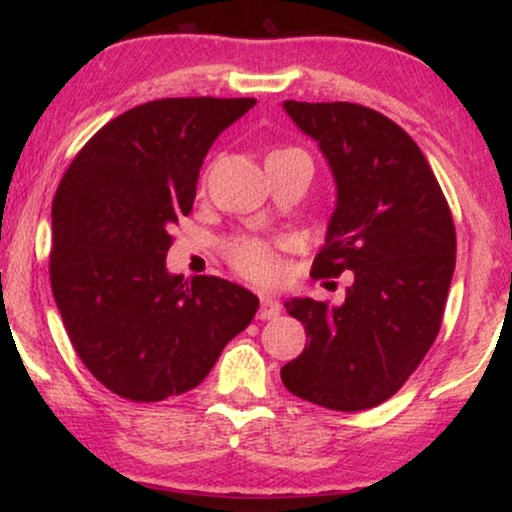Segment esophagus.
<instances>
[{
    "instance_id": "34e87169",
    "label": "esophagus",
    "mask_w": 512,
    "mask_h": 512,
    "mask_svg": "<svg viewBox=\"0 0 512 512\" xmlns=\"http://www.w3.org/2000/svg\"><path fill=\"white\" fill-rule=\"evenodd\" d=\"M279 312H282V305L279 300L272 296H261V307H258V319H277Z\"/></svg>"
}]
</instances>
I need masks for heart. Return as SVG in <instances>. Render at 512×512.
Segmentation results:
<instances>
[{
  "label": "heart",
  "instance_id": "b5f03b06",
  "mask_svg": "<svg viewBox=\"0 0 512 512\" xmlns=\"http://www.w3.org/2000/svg\"><path fill=\"white\" fill-rule=\"evenodd\" d=\"M230 261L242 275L256 282H275L279 277V258L263 240H237L228 249Z\"/></svg>",
  "mask_w": 512,
  "mask_h": 512
}]
</instances>
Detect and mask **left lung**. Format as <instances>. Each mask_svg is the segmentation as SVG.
<instances>
[{
    "instance_id": "obj_1",
    "label": "left lung",
    "mask_w": 512,
    "mask_h": 512,
    "mask_svg": "<svg viewBox=\"0 0 512 512\" xmlns=\"http://www.w3.org/2000/svg\"><path fill=\"white\" fill-rule=\"evenodd\" d=\"M291 121L319 144L338 200L312 277L352 272L345 303L291 298L303 354L282 368L293 396L340 412L396 394L429 352L457 261L447 200L401 125L352 102L286 100Z\"/></svg>"
}]
</instances>
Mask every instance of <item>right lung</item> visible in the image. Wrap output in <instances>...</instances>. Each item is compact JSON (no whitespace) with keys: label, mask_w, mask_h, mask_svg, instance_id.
Instances as JSON below:
<instances>
[{"label":"right lung","mask_w":512,"mask_h":512,"mask_svg":"<svg viewBox=\"0 0 512 512\" xmlns=\"http://www.w3.org/2000/svg\"><path fill=\"white\" fill-rule=\"evenodd\" d=\"M254 97H167L109 121L53 198L51 289L95 380L137 403L198 387L258 298L221 277L170 275V228L193 209L214 139Z\"/></svg>","instance_id":"right-lung-1"}]
</instances>
